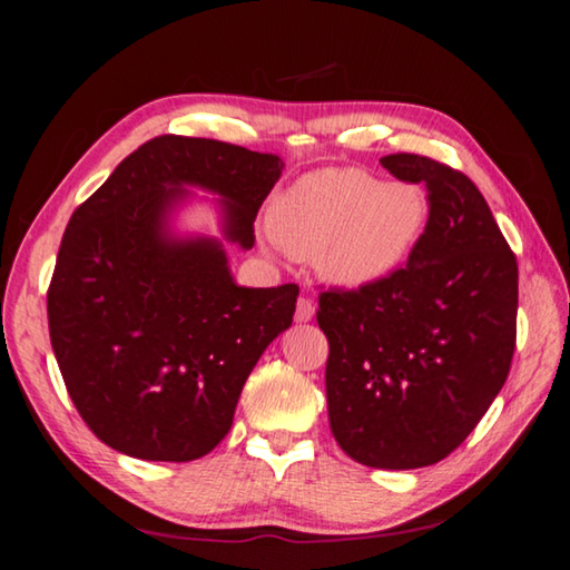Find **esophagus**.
Instances as JSON below:
<instances>
[{"instance_id": "34e87169", "label": "esophagus", "mask_w": 570, "mask_h": 570, "mask_svg": "<svg viewBox=\"0 0 570 570\" xmlns=\"http://www.w3.org/2000/svg\"><path fill=\"white\" fill-rule=\"evenodd\" d=\"M312 316H314V302H312V298H308V296H298L294 320H296L298 324H306V322H312Z\"/></svg>"}]
</instances>
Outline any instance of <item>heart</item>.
Returning a JSON list of instances; mask_svg holds the SVG:
<instances>
[{"mask_svg":"<svg viewBox=\"0 0 570 570\" xmlns=\"http://www.w3.org/2000/svg\"><path fill=\"white\" fill-rule=\"evenodd\" d=\"M417 183H384L360 168H322L274 200L268 226L284 248L314 256L336 286H372L407 264L428 228Z\"/></svg>","mask_w":570,"mask_h":570,"instance_id":"1","label":"heart"}]
</instances>
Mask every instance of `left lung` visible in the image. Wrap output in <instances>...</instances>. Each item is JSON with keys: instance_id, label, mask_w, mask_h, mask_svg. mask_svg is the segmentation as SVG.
<instances>
[{"instance_id": "obj_1", "label": "left lung", "mask_w": 570, "mask_h": 570, "mask_svg": "<svg viewBox=\"0 0 570 570\" xmlns=\"http://www.w3.org/2000/svg\"><path fill=\"white\" fill-rule=\"evenodd\" d=\"M382 166L428 188V228L384 282L322 292L316 322L334 440L362 465L412 470L460 448L503 390L518 262L465 173L414 153Z\"/></svg>"}]
</instances>
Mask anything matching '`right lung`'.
Listing matches in <instances>:
<instances>
[{
    "label": "right lung",
    "instance_id": "1",
    "mask_svg": "<svg viewBox=\"0 0 570 570\" xmlns=\"http://www.w3.org/2000/svg\"><path fill=\"white\" fill-rule=\"evenodd\" d=\"M282 168L274 153L158 135L75 208L47 322L67 394L105 445L188 462L228 435L250 370L292 326L298 286H236L218 240H173L163 224L190 183L226 198V238L250 248Z\"/></svg>",
    "mask_w": 570,
    "mask_h": 570
}]
</instances>
